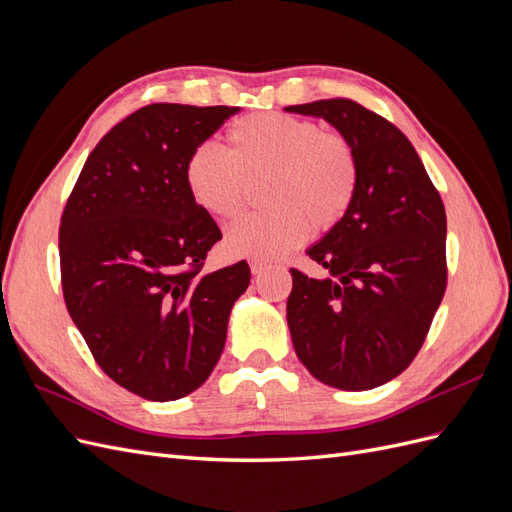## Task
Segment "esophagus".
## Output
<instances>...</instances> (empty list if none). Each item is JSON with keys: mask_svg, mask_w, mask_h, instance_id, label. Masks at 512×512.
Returning a JSON list of instances; mask_svg holds the SVG:
<instances>
[{"mask_svg": "<svg viewBox=\"0 0 512 512\" xmlns=\"http://www.w3.org/2000/svg\"><path fill=\"white\" fill-rule=\"evenodd\" d=\"M250 269H252V273H254V275H260L262 271L267 269V262H262V260H252V262H250Z\"/></svg>", "mask_w": 512, "mask_h": 512, "instance_id": "1", "label": "esophagus"}]
</instances>
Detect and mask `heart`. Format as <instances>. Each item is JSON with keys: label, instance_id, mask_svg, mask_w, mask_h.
Instances as JSON below:
<instances>
[{"label": "heart", "instance_id": "obj_1", "mask_svg": "<svg viewBox=\"0 0 512 512\" xmlns=\"http://www.w3.org/2000/svg\"><path fill=\"white\" fill-rule=\"evenodd\" d=\"M228 147L196 145L183 166L194 203L211 218L232 220L245 205L247 183L265 179L269 209L228 228L230 254L275 260L299 247L309 230H331L346 218L359 190L361 166L350 138L286 113L232 121Z\"/></svg>", "mask_w": 512, "mask_h": 512}]
</instances>
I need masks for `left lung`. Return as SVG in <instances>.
I'll return each mask as SVG.
<instances>
[{
	"mask_svg": "<svg viewBox=\"0 0 512 512\" xmlns=\"http://www.w3.org/2000/svg\"><path fill=\"white\" fill-rule=\"evenodd\" d=\"M344 132L361 179L346 218L309 258L331 275L290 269L286 303L294 350L309 374L342 391L397 378L421 350L446 292V211L397 126L350 98L288 106Z\"/></svg>",
	"mask_w": 512,
	"mask_h": 512,
	"instance_id": "obj_1",
	"label": "left lung"
}]
</instances>
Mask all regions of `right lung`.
Wrapping results in <instances>:
<instances>
[{
	"label": "right lung",
	"instance_id": "1",
	"mask_svg": "<svg viewBox=\"0 0 512 512\" xmlns=\"http://www.w3.org/2000/svg\"><path fill=\"white\" fill-rule=\"evenodd\" d=\"M237 111L138 108L89 153L61 213L68 312L104 374L149 401L181 399L211 376L250 286L245 260L203 273L222 230L183 179L190 151Z\"/></svg>",
	"mask_w": 512,
	"mask_h": 512
}]
</instances>
